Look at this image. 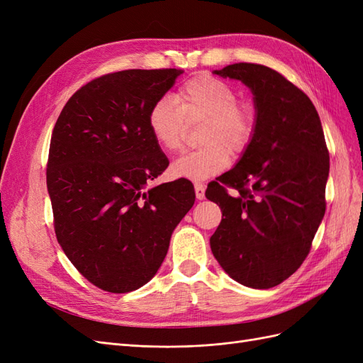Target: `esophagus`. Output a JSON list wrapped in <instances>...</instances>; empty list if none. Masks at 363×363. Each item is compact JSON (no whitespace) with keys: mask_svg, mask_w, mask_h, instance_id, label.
Instances as JSON below:
<instances>
[{"mask_svg":"<svg viewBox=\"0 0 363 363\" xmlns=\"http://www.w3.org/2000/svg\"><path fill=\"white\" fill-rule=\"evenodd\" d=\"M194 188H195L196 200H204V184L203 183H195Z\"/></svg>","mask_w":363,"mask_h":363,"instance_id":"34e87169","label":"esophagus"}]
</instances>
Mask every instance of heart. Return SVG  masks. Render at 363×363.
<instances>
[{"label": "heart", "instance_id": "1", "mask_svg": "<svg viewBox=\"0 0 363 363\" xmlns=\"http://www.w3.org/2000/svg\"><path fill=\"white\" fill-rule=\"evenodd\" d=\"M203 121L201 148L186 152L171 164L175 177L203 182L227 169L230 151L239 155L255 136V112L238 103L232 86L211 75H196L172 96H162L148 112V128L156 144L167 152L183 147L186 123Z\"/></svg>", "mask_w": 363, "mask_h": 363}]
</instances>
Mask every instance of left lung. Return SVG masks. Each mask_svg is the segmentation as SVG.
I'll return each mask as SVG.
<instances>
[{"instance_id":"8db88e82","label":"left lung","mask_w":363,"mask_h":363,"mask_svg":"<svg viewBox=\"0 0 363 363\" xmlns=\"http://www.w3.org/2000/svg\"><path fill=\"white\" fill-rule=\"evenodd\" d=\"M213 74L250 87L256 128L236 167L207 186L223 212L211 248L233 280L269 289L301 267L324 218L330 159L323 125L311 98L277 71L235 63Z\"/></svg>"}]
</instances>
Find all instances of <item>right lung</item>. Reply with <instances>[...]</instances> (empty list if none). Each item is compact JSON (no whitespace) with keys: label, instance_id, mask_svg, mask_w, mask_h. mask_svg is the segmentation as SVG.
Returning <instances> with one entry per match:
<instances>
[{"label":"right lung","instance_id":"1","mask_svg":"<svg viewBox=\"0 0 363 363\" xmlns=\"http://www.w3.org/2000/svg\"><path fill=\"white\" fill-rule=\"evenodd\" d=\"M182 72L98 77L69 98L54 125L47 164L54 230L72 265L103 291L131 292L155 277L194 206L188 180L147 188L169 164L148 112Z\"/></svg>","mask_w":363,"mask_h":363}]
</instances>
